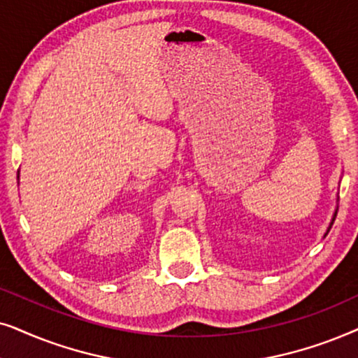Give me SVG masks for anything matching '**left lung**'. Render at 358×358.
<instances>
[{
	"label": "left lung",
	"instance_id": "obj_1",
	"mask_svg": "<svg viewBox=\"0 0 358 358\" xmlns=\"http://www.w3.org/2000/svg\"><path fill=\"white\" fill-rule=\"evenodd\" d=\"M337 209H339V206L336 208V211H334V214H332V219H331V222H329V227H327V231H326V234H324V237L327 236V232L331 231V227H332V224H334V221H336V216H337Z\"/></svg>",
	"mask_w": 358,
	"mask_h": 358
}]
</instances>
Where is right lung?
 Instances as JSON below:
<instances>
[{"label":"right lung","mask_w":358,"mask_h":358,"mask_svg":"<svg viewBox=\"0 0 358 358\" xmlns=\"http://www.w3.org/2000/svg\"><path fill=\"white\" fill-rule=\"evenodd\" d=\"M17 180H19V171H17Z\"/></svg>","instance_id":"right-lung-1"}]
</instances>
